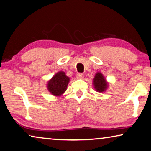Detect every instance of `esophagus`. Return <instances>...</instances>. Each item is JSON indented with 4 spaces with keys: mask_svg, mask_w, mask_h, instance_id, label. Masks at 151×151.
I'll return each instance as SVG.
<instances>
[{
    "mask_svg": "<svg viewBox=\"0 0 151 151\" xmlns=\"http://www.w3.org/2000/svg\"><path fill=\"white\" fill-rule=\"evenodd\" d=\"M76 78H77L78 79H82V78H84V75L81 73H78L76 75Z\"/></svg>",
    "mask_w": 151,
    "mask_h": 151,
    "instance_id": "34e87169",
    "label": "esophagus"
}]
</instances>
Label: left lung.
Returning <instances> with one entry per match:
<instances>
[{"mask_svg":"<svg viewBox=\"0 0 151 151\" xmlns=\"http://www.w3.org/2000/svg\"><path fill=\"white\" fill-rule=\"evenodd\" d=\"M93 84L94 89L99 93H104L109 87V82H107L104 76L100 72L96 73L93 79Z\"/></svg>","mask_w":151,"mask_h":151,"instance_id":"left-lung-1","label":"left lung"}]
</instances>
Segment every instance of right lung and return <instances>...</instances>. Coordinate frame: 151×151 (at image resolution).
<instances>
[{
	"label": "right lung",
	"instance_id": "1",
	"mask_svg": "<svg viewBox=\"0 0 151 151\" xmlns=\"http://www.w3.org/2000/svg\"><path fill=\"white\" fill-rule=\"evenodd\" d=\"M70 78L64 71H59L47 82V88L51 95L60 96L66 91Z\"/></svg>",
	"mask_w": 151,
	"mask_h": 151
}]
</instances>
